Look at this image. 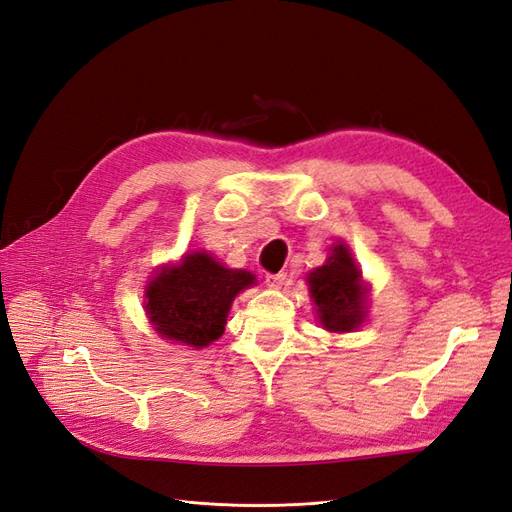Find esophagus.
<instances>
[{
  "label": "esophagus",
  "instance_id": "obj_1",
  "mask_svg": "<svg viewBox=\"0 0 512 512\" xmlns=\"http://www.w3.org/2000/svg\"><path fill=\"white\" fill-rule=\"evenodd\" d=\"M286 273L284 271H280V273H269L267 275V286H271V288H282V284L286 282Z\"/></svg>",
  "mask_w": 512,
  "mask_h": 512
}]
</instances>
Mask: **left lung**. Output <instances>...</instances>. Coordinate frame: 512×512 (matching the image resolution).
I'll return each mask as SVG.
<instances>
[{"mask_svg":"<svg viewBox=\"0 0 512 512\" xmlns=\"http://www.w3.org/2000/svg\"><path fill=\"white\" fill-rule=\"evenodd\" d=\"M307 286L324 329L350 333L361 327L367 316V288L346 243L331 247L327 262L307 275Z\"/></svg>","mask_w":512,"mask_h":512,"instance_id":"8db88e82","label":"left lung"}]
</instances>
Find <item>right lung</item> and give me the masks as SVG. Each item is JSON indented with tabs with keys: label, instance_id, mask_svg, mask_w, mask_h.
Here are the masks:
<instances>
[{
	"label": "right lung",
	"instance_id": "obj_1",
	"mask_svg": "<svg viewBox=\"0 0 512 512\" xmlns=\"http://www.w3.org/2000/svg\"><path fill=\"white\" fill-rule=\"evenodd\" d=\"M256 284L243 269H226L207 252L162 267L145 290V312L162 337L192 348L220 339L237 294Z\"/></svg>",
	"mask_w": 512,
	"mask_h": 512
}]
</instances>
